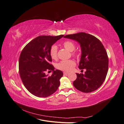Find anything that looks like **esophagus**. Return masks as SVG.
<instances>
[{
  "mask_svg": "<svg viewBox=\"0 0 124 124\" xmlns=\"http://www.w3.org/2000/svg\"><path fill=\"white\" fill-rule=\"evenodd\" d=\"M69 74V73H68V72H63V75H64V76H68V75Z\"/></svg>",
  "mask_w": 124,
  "mask_h": 124,
  "instance_id": "obj_1",
  "label": "esophagus"
}]
</instances>
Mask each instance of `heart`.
Masks as SVG:
<instances>
[{
    "label": "heart",
    "mask_w": 124,
    "mask_h": 124,
    "mask_svg": "<svg viewBox=\"0 0 124 124\" xmlns=\"http://www.w3.org/2000/svg\"><path fill=\"white\" fill-rule=\"evenodd\" d=\"M62 46L66 49L71 52V55L73 57H78L79 54L78 52L74 51L76 48L75 44L71 41H66L62 43ZM57 46L55 45L52 46L50 48V55L52 59H56L57 58ZM76 66V62L73 60L62 61L56 65V68L58 69L64 71H70Z\"/></svg>",
    "instance_id": "obj_1"
}]
</instances>
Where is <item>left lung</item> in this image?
Instances as JSON below:
<instances>
[{"instance_id": "obj_1", "label": "left lung", "mask_w": 124, "mask_h": 124, "mask_svg": "<svg viewBox=\"0 0 124 124\" xmlns=\"http://www.w3.org/2000/svg\"><path fill=\"white\" fill-rule=\"evenodd\" d=\"M64 37L80 43L82 55L78 68L86 69L84 74L76 73L77 79L73 83L74 87L86 93L96 91L103 83L108 71V56L103 44L95 36L83 32Z\"/></svg>"}]
</instances>
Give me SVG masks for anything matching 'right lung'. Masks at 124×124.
I'll use <instances>...</instances> for the list:
<instances>
[{"label":"right lung","mask_w":124,"mask_h":124,"mask_svg":"<svg viewBox=\"0 0 124 124\" xmlns=\"http://www.w3.org/2000/svg\"><path fill=\"white\" fill-rule=\"evenodd\" d=\"M63 35L40 36L29 42L21 52L19 58V73L22 82L28 91L38 97H47L57 91L63 73L54 70L50 48ZM53 71L51 76L45 74Z\"/></svg>","instance_id":"obj_1"}]
</instances>
